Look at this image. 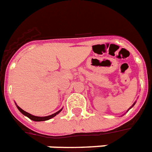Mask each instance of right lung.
<instances>
[{"instance_id":"1","label":"right lung","mask_w":152,"mask_h":152,"mask_svg":"<svg viewBox=\"0 0 152 152\" xmlns=\"http://www.w3.org/2000/svg\"><path fill=\"white\" fill-rule=\"evenodd\" d=\"M18 110L21 112V113L23 114V115L27 116V118H29L32 121H47L49 120V119H50V118H53V117H55V116L57 115V113H59L61 111V110L59 111H57V112H56L55 113H53V114H52V115H50V116H46V117H37V116H34V115H31V114H30L29 113H27V112H26V111L23 110L22 109L20 108V107H19V106H17Z\"/></svg>"}]
</instances>
